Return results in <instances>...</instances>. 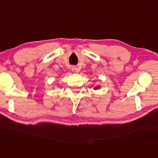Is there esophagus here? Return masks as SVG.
Listing matches in <instances>:
<instances>
[{
    "label": "esophagus",
    "mask_w": 158,
    "mask_h": 158,
    "mask_svg": "<svg viewBox=\"0 0 158 158\" xmlns=\"http://www.w3.org/2000/svg\"><path fill=\"white\" fill-rule=\"evenodd\" d=\"M72 70L74 72V73H77L78 72V68H77L76 66H72Z\"/></svg>",
    "instance_id": "esophagus-1"
}]
</instances>
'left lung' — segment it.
<instances>
[{"label": "left lung", "mask_w": 158, "mask_h": 158, "mask_svg": "<svg viewBox=\"0 0 158 158\" xmlns=\"http://www.w3.org/2000/svg\"><path fill=\"white\" fill-rule=\"evenodd\" d=\"M100 88V86H96L94 87V90H98V89Z\"/></svg>", "instance_id": "left-lung-1"}]
</instances>
